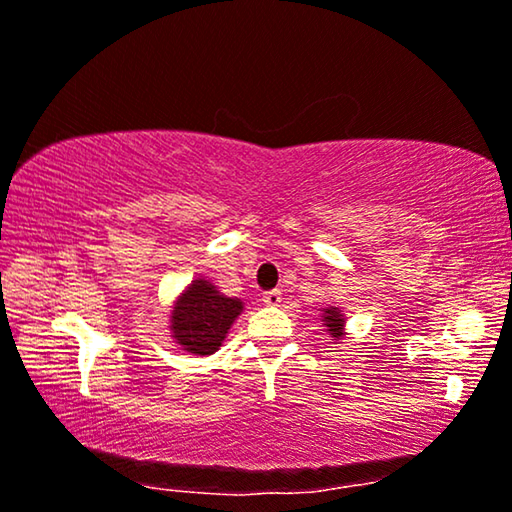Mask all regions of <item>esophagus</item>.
<instances>
[{"mask_svg": "<svg viewBox=\"0 0 512 512\" xmlns=\"http://www.w3.org/2000/svg\"><path fill=\"white\" fill-rule=\"evenodd\" d=\"M262 300H264L266 305H271V307L280 305V300H282V291H280V289H271V291H266V294L262 296Z\"/></svg>", "mask_w": 512, "mask_h": 512, "instance_id": "34e87169", "label": "esophagus"}]
</instances>
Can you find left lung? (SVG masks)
I'll return each mask as SVG.
<instances>
[{
  "label": "left lung",
  "mask_w": 512,
  "mask_h": 512,
  "mask_svg": "<svg viewBox=\"0 0 512 512\" xmlns=\"http://www.w3.org/2000/svg\"><path fill=\"white\" fill-rule=\"evenodd\" d=\"M323 321H326V323H323V326L328 328V332H330L332 337H337V339H339V337L344 335V332H342L344 316H342V312L337 310V307H328V310L323 312Z\"/></svg>",
  "instance_id": "left-lung-1"
}]
</instances>
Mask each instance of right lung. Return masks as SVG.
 <instances>
[{
  "mask_svg": "<svg viewBox=\"0 0 512 512\" xmlns=\"http://www.w3.org/2000/svg\"><path fill=\"white\" fill-rule=\"evenodd\" d=\"M241 310L239 298H225L207 280H193V285L175 303L170 330L184 351L212 355Z\"/></svg>",
  "mask_w": 512,
  "mask_h": 512,
  "instance_id": "add662e5",
  "label": "right lung"
}]
</instances>
